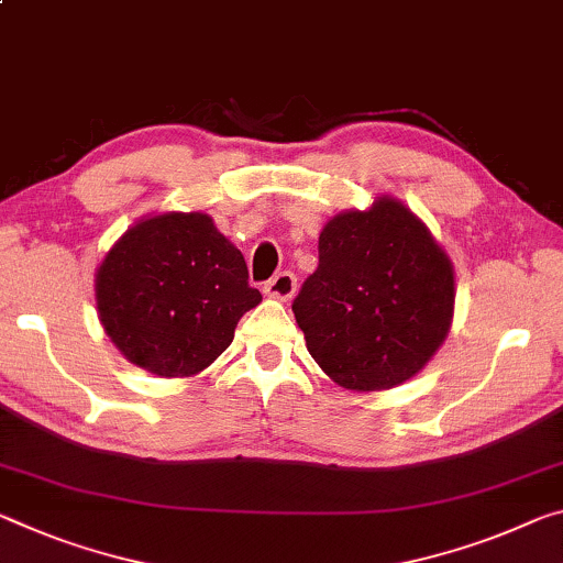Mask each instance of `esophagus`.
<instances>
[{
	"instance_id": "esophagus-1",
	"label": "esophagus",
	"mask_w": 563,
	"mask_h": 563,
	"mask_svg": "<svg viewBox=\"0 0 563 563\" xmlns=\"http://www.w3.org/2000/svg\"><path fill=\"white\" fill-rule=\"evenodd\" d=\"M265 296L273 300H290L298 290V278L292 273H278L273 280L265 283Z\"/></svg>"
}]
</instances>
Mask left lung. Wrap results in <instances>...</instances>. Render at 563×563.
<instances>
[{
  "mask_svg": "<svg viewBox=\"0 0 563 563\" xmlns=\"http://www.w3.org/2000/svg\"><path fill=\"white\" fill-rule=\"evenodd\" d=\"M292 302L308 353L341 388L371 394L421 373L449 338L456 273L426 222L390 195L343 210Z\"/></svg>",
  "mask_w": 563,
  "mask_h": 563,
  "instance_id": "1",
  "label": "left lung"
}]
</instances>
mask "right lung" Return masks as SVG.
<instances>
[{"label":"right lung","instance_id":"obj_1","mask_svg":"<svg viewBox=\"0 0 563 563\" xmlns=\"http://www.w3.org/2000/svg\"><path fill=\"white\" fill-rule=\"evenodd\" d=\"M97 318L137 368L192 378L263 300L240 250L205 212H157L120 235L95 273Z\"/></svg>","mask_w":563,"mask_h":563}]
</instances>
